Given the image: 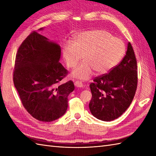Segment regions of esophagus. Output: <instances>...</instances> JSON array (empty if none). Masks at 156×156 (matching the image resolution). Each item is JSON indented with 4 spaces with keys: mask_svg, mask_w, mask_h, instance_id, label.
I'll use <instances>...</instances> for the list:
<instances>
[{
    "mask_svg": "<svg viewBox=\"0 0 156 156\" xmlns=\"http://www.w3.org/2000/svg\"><path fill=\"white\" fill-rule=\"evenodd\" d=\"M74 85L76 87H78V88H82L84 86L83 84H82V82L80 81H76L74 83Z\"/></svg>",
    "mask_w": 156,
    "mask_h": 156,
    "instance_id": "esophagus-1",
    "label": "esophagus"
}]
</instances>
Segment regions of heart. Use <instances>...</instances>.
Returning a JSON list of instances; mask_svg holds the SVG:
<instances>
[{
    "label": "heart",
    "mask_w": 156,
    "mask_h": 156,
    "mask_svg": "<svg viewBox=\"0 0 156 156\" xmlns=\"http://www.w3.org/2000/svg\"><path fill=\"white\" fill-rule=\"evenodd\" d=\"M125 54V45L121 39L102 30L85 31L77 35L73 43L68 42L62 49L67 67L75 68L72 77L87 80L93 75L105 74L117 66Z\"/></svg>",
    "instance_id": "heart-1"
}]
</instances>
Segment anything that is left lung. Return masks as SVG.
Listing matches in <instances>:
<instances>
[{
    "mask_svg": "<svg viewBox=\"0 0 156 156\" xmlns=\"http://www.w3.org/2000/svg\"><path fill=\"white\" fill-rule=\"evenodd\" d=\"M137 66L130 43L122 60L90 84L92 98L89 108L99 120L111 121L120 117L130 106L137 86Z\"/></svg>",
    "mask_w": 156,
    "mask_h": 156,
    "instance_id": "left-lung-1",
    "label": "left lung"
}]
</instances>
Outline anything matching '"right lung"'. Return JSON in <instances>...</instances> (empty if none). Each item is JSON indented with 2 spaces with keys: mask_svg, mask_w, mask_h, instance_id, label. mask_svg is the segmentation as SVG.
<instances>
[{
  "mask_svg": "<svg viewBox=\"0 0 156 156\" xmlns=\"http://www.w3.org/2000/svg\"><path fill=\"white\" fill-rule=\"evenodd\" d=\"M60 56V46L36 31L23 41L16 55L15 87L23 107L40 121L51 122L64 115L68 95L74 90L71 80L59 84L68 74L59 62Z\"/></svg>",
  "mask_w": 156,
  "mask_h": 156,
  "instance_id": "add662e5",
  "label": "right lung"
}]
</instances>
